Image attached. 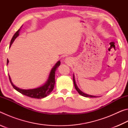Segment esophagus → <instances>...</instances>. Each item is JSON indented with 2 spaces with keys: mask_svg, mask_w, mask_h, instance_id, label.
<instances>
[{
  "mask_svg": "<svg viewBox=\"0 0 128 128\" xmlns=\"http://www.w3.org/2000/svg\"><path fill=\"white\" fill-rule=\"evenodd\" d=\"M66 62H68H68H69V60H68V59H66Z\"/></svg>",
  "mask_w": 128,
  "mask_h": 128,
  "instance_id": "1",
  "label": "esophagus"
}]
</instances>
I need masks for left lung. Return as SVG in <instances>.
Segmentation results:
<instances>
[{
    "label": "left lung",
    "instance_id": "1",
    "mask_svg": "<svg viewBox=\"0 0 128 128\" xmlns=\"http://www.w3.org/2000/svg\"><path fill=\"white\" fill-rule=\"evenodd\" d=\"M73 82H74V85L75 88H76V90L77 91V92H78L80 95H81L82 96H85V97H90V98H95V97H97V96H93V95L86 94H85V93H84V92H82V91L80 90L79 89V88L77 87V85H76V83L74 74H73Z\"/></svg>",
    "mask_w": 128,
    "mask_h": 128
}]
</instances>
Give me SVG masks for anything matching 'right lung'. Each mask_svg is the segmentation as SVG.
<instances>
[{
  "mask_svg": "<svg viewBox=\"0 0 128 128\" xmlns=\"http://www.w3.org/2000/svg\"><path fill=\"white\" fill-rule=\"evenodd\" d=\"M21 27L18 30H17V31L14 34V36H13L12 40H10V47L12 45L13 42H14L15 39H16L17 36H19V33H20V31ZM8 62H9V60L7 59V65L8 64ZM60 64V61H58L57 62H56V64L55 65V66H54L51 69L50 73L49 74L48 78L47 80V82L43 86H40V87L33 88V89H28V90L21 89V88H17L16 86H14V84H13L12 82L11 81V79H10V76H9L10 82L11 83L12 86L15 90H16L17 92L21 93V94L23 95H26V96H28L32 98H36V99L43 98L50 94L51 92L54 89V86H55V71L56 70V69L58 68V67H59Z\"/></svg>",
  "mask_w": 128,
  "mask_h": 128,
  "instance_id": "right-lung-1",
  "label": "right lung"
}]
</instances>
